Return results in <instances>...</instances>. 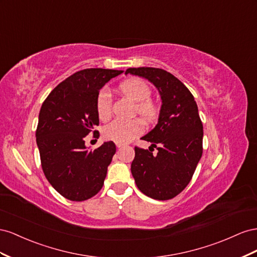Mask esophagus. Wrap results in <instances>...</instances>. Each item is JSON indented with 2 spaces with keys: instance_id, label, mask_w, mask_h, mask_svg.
Listing matches in <instances>:
<instances>
[{
  "instance_id": "1",
  "label": "esophagus",
  "mask_w": 257,
  "mask_h": 257,
  "mask_svg": "<svg viewBox=\"0 0 257 257\" xmlns=\"http://www.w3.org/2000/svg\"><path fill=\"white\" fill-rule=\"evenodd\" d=\"M116 146H117V149H122L123 146H124V144H121V143H116Z\"/></svg>"
}]
</instances>
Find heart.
<instances>
[{
	"mask_svg": "<svg viewBox=\"0 0 257 257\" xmlns=\"http://www.w3.org/2000/svg\"><path fill=\"white\" fill-rule=\"evenodd\" d=\"M120 91L134 102H137L136 111L142 118L153 120L156 118L158 108L152 101L151 88L140 78H131L120 85ZM97 113L99 118L106 120L112 113V94L107 88L101 89L97 97ZM143 133V124L139 119H115L103 128V136L116 143H128Z\"/></svg>",
	"mask_w": 257,
	"mask_h": 257,
	"instance_id": "b5f03b06",
	"label": "heart"
}]
</instances>
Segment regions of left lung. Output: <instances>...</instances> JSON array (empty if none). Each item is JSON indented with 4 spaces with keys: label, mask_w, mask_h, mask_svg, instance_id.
<instances>
[{
    "label": "left lung",
    "mask_w": 257,
    "mask_h": 257,
    "mask_svg": "<svg viewBox=\"0 0 257 257\" xmlns=\"http://www.w3.org/2000/svg\"><path fill=\"white\" fill-rule=\"evenodd\" d=\"M124 74L149 79L160 94L158 122L142 140L149 150L135 148L131 173L141 192L156 200L179 195L193 178L202 156L203 127L188 88L171 73L157 68H129ZM156 147L157 154H153Z\"/></svg>",
    "instance_id": "obj_1"
}]
</instances>
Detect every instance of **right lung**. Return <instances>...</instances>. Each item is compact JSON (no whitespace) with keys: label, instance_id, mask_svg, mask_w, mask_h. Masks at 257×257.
Instances as JSON below:
<instances>
[{"label":"right lung","instance_id":"right-lung-1","mask_svg":"<svg viewBox=\"0 0 257 257\" xmlns=\"http://www.w3.org/2000/svg\"><path fill=\"white\" fill-rule=\"evenodd\" d=\"M121 73L108 69L78 71L43 102L35 134L42 169L50 185L69 200L89 199L103 186L116 146L108 141L89 151L85 138L99 124L100 89Z\"/></svg>","mask_w":257,"mask_h":257}]
</instances>
